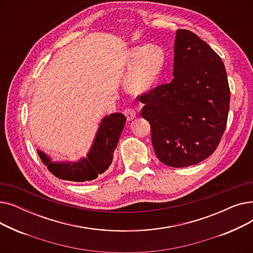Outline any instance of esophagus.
Here are the masks:
<instances>
[{
    "label": "esophagus",
    "instance_id": "esophagus-1",
    "mask_svg": "<svg viewBox=\"0 0 253 253\" xmlns=\"http://www.w3.org/2000/svg\"><path fill=\"white\" fill-rule=\"evenodd\" d=\"M124 114H125V116H126L128 121H132V120H133V119L136 117V112H135L134 109H130V108H129V109H126V110L124 111Z\"/></svg>",
    "mask_w": 253,
    "mask_h": 253
}]
</instances>
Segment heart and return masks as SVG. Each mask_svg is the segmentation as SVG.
I'll use <instances>...</instances> for the list:
<instances>
[{"mask_svg":"<svg viewBox=\"0 0 253 253\" xmlns=\"http://www.w3.org/2000/svg\"><path fill=\"white\" fill-rule=\"evenodd\" d=\"M164 50L157 45L135 46L127 51L125 63L131 69L125 78V88L135 94L152 90L165 66Z\"/></svg>","mask_w":253,"mask_h":253,"instance_id":"b5f03b06","label":"heart"}]
</instances>
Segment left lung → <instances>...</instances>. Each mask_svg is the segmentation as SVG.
Masks as SVG:
<instances>
[{"label": "left lung", "instance_id": "obj_1", "mask_svg": "<svg viewBox=\"0 0 253 253\" xmlns=\"http://www.w3.org/2000/svg\"><path fill=\"white\" fill-rule=\"evenodd\" d=\"M173 77L139 99L158 159L181 168L200 163L217 148L228 121L230 87L221 58L188 30L176 32Z\"/></svg>", "mask_w": 253, "mask_h": 253}]
</instances>
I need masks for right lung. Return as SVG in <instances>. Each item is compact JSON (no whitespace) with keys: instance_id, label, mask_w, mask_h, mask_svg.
<instances>
[{"instance_id":"right-lung-1","label":"right lung","mask_w":253,"mask_h":253,"mask_svg":"<svg viewBox=\"0 0 253 253\" xmlns=\"http://www.w3.org/2000/svg\"><path fill=\"white\" fill-rule=\"evenodd\" d=\"M125 122L126 118L121 113L104 117L87 157L77 162H52L51 158L40 150L38 155L51 173L60 179L77 182L93 180L112 164Z\"/></svg>"}]
</instances>
